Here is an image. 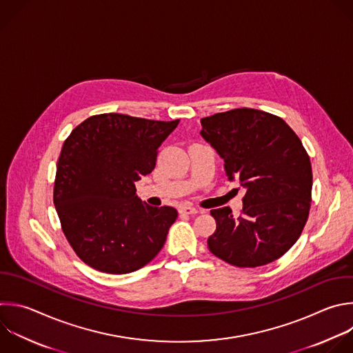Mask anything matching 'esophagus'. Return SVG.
I'll return each instance as SVG.
<instances>
[{"label":"esophagus","instance_id":"34e87169","mask_svg":"<svg viewBox=\"0 0 353 353\" xmlns=\"http://www.w3.org/2000/svg\"><path fill=\"white\" fill-rule=\"evenodd\" d=\"M180 213H183V214H196L198 209H195L192 206H188V205H184V206L180 208Z\"/></svg>","mask_w":353,"mask_h":353}]
</instances>
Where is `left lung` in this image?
<instances>
[{
	"label": "left lung",
	"instance_id": "1",
	"mask_svg": "<svg viewBox=\"0 0 353 353\" xmlns=\"http://www.w3.org/2000/svg\"><path fill=\"white\" fill-rule=\"evenodd\" d=\"M201 136L224 159L228 180L245 188L243 210L212 209L209 251L237 268L283 256L299 239L312 201V165L302 141L281 117L237 108L201 119Z\"/></svg>",
	"mask_w": 353,
	"mask_h": 353
}]
</instances>
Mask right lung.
<instances>
[{
  "label": "right lung",
  "instance_id": "1",
  "mask_svg": "<svg viewBox=\"0 0 353 353\" xmlns=\"http://www.w3.org/2000/svg\"><path fill=\"white\" fill-rule=\"evenodd\" d=\"M179 122L102 113L65 140L54 205L68 243L90 268L126 274L162 250L177 210L141 202L134 183L155 169L158 148Z\"/></svg>",
  "mask_w": 353,
  "mask_h": 353
}]
</instances>
